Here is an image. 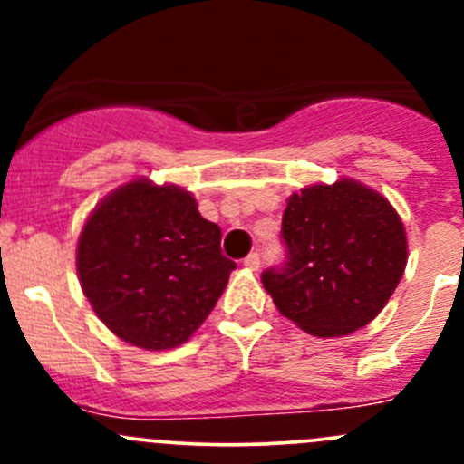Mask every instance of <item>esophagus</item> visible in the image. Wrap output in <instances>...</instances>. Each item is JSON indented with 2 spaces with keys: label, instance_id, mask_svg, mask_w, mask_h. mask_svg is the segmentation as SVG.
<instances>
[{
  "label": "esophagus",
  "instance_id": "34e87169",
  "mask_svg": "<svg viewBox=\"0 0 464 464\" xmlns=\"http://www.w3.org/2000/svg\"><path fill=\"white\" fill-rule=\"evenodd\" d=\"M245 266L249 271H258L260 269V254H249V256H246Z\"/></svg>",
  "mask_w": 464,
  "mask_h": 464
}]
</instances>
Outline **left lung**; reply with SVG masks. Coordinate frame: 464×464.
I'll return each instance as SVG.
<instances>
[{
  "mask_svg": "<svg viewBox=\"0 0 464 464\" xmlns=\"http://www.w3.org/2000/svg\"><path fill=\"white\" fill-rule=\"evenodd\" d=\"M287 260L262 274L283 316L314 336L368 325L406 266V231L386 198L354 179L307 186L283 213Z\"/></svg>",
  "mask_w": 464,
  "mask_h": 464,
  "instance_id": "left-lung-1",
  "label": "left lung"
}]
</instances>
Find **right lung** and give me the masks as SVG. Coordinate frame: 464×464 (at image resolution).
Segmentation results:
<instances>
[{
	"label": "right lung",
	"instance_id": "add662e5",
	"mask_svg": "<svg viewBox=\"0 0 464 464\" xmlns=\"http://www.w3.org/2000/svg\"><path fill=\"white\" fill-rule=\"evenodd\" d=\"M179 186L134 179L93 208L76 269L96 316L143 350L177 348L213 312L236 262Z\"/></svg>",
	"mask_w": 464,
	"mask_h": 464
}]
</instances>
